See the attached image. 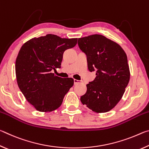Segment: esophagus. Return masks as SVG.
Returning <instances> with one entry per match:
<instances>
[{
	"mask_svg": "<svg viewBox=\"0 0 149 149\" xmlns=\"http://www.w3.org/2000/svg\"><path fill=\"white\" fill-rule=\"evenodd\" d=\"M74 85H76V84H79V83H81V81H79V80H77V79H74Z\"/></svg>",
	"mask_w": 149,
	"mask_h": 149,
	"instance_id": "obj_1",
	"label": "esophagus"
}]
</instances>
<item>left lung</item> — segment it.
<instances>
[{"label":"left lung","instance_id":"left-lung-1","mask_svg":"<svg viewBox=\"0 0 149 149\" xmlns=\"http://www.w3.org/2000/svg\"><path fill=\"white\" fill-rule=\"evenodd\" d=\"M79 49L87 56L89 72L95 79L87 85L81 102L97 113L107 112L122 99L130 78L127 58L120 45L102 35L78 39Z\"/></svg>","mask_w":149,"mask_h":149}]
</instances>
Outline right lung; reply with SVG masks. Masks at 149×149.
<instances>
[{
  "mask_svg": "<svg viewBox=\"0 0 149 149\" xmlns=\"http://www.w3.org/2000/svg\"><path fill=\"white\" fill-rule=\"evenodd\" d=\"M77 38H61L48 34L33 38L22 45L16 60V75L26 100L40 112H51L61 106L74 85L72 78L51 73L60 68L65 50L77 44Z\"/></svg>",
  "mask_w": 149,
  "mask_h": 149,
  "instance_id": "obj_1",
  "label": "right lung"
}]
</instances>
